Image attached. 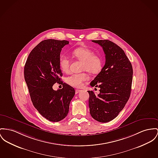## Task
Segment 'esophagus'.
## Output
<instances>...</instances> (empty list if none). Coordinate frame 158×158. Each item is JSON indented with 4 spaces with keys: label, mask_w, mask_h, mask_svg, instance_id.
<instances>
[{
    "label": "esophagus",
    "mask_w": 158,
    "mask_h": 158,
    "mask_svg": "<svg viewBox=\"0 0 158 158\" xmlns=\"http://www.w3.org/2000/svg\"><path fill=\"white\" fill-rule=\"evenodd\" d=\"M81 90H78V89H76V90H75V94H78V93H79V92H81Z\"/></svg>",
    "instance_id": "1"
}]
</instances>
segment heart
I'll return each instance as SVG.
<instances>
[{
    "label": "heart",
    "mask_w": 158,
    "mask_h": 158,
    "mask_svg": "<svg viewBox=\"0 0 158 158\" xmlns=\"http://www.w3.org/2000/svg\"><path fill=\"white\" fill-rule=\"evenodd\" d=\"M74 57L82 62L81 70H86L92 74H98L102 68V57L91 49L85 47H78L72 52ZM59 64L60 69L64 73L69 72L70 60L66 55H61L59 57ZM89 76L85 73L72 74L66 78L67 83L76 88H81L84 82L89 80Z\"/></svg>",
    "instance_id": "heart-1"
}]
</instances>
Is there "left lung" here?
<instances>
[{"label": "left lung", "mask_w": 158, "mask_h": 158, "mask_svg": "<svg viewBox=\"0 0 158 158\" xmlns=\"http://www.w3.org/2000/svg\"><path fill=\"white\" fill-rule=\"evenodd\" d=\"M101 45L105 54V63L101 71L90 83L99 87V94H89V105L92 117L102 123L115 118L127 102L132 81L133 69L124 51L109 40H93Z\"/></svg>", "instance_id": "obj_1"}]
</instances>
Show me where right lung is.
I'll return each instance as SVG.
<instances>
[{
    "mask_svg": "<svg viewBox=\"0 0 158 158\" xmlns=\"http://www.w3.org/2000/svg\"><path fill=\"white\" fill-rule=\"evenodd\" d=\"M69 41L46 40L38 44L30 53L24 68V75L33 105L44 118L57 122L69 112L71 101L75 95L73 87L63 83L59 64L62 48ZM56 82L63 88L53 90Z\"/></svg>",
    "mask_w": 158,
    "mask_h": 158,
    "instance_id": "add662e5",
    "label": "right lung"
}]
</instances>
